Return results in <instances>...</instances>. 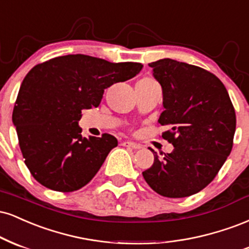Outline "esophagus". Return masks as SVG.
<instances>
[{"instance_id":"1","label":"esophagus","mask_w":249,"mask_h":249,"mask_svg":"<svg viewBox=\"0 0 249 249\" xmlns=\"http://www.w3.org/2000/svg\"><path fill=\"white\" fill-rule=\"evenodd\" d=\"M122 144L124 145V147H129L131 149H135V150H137V149H141L142 145L139 144V143L136 142H133V141H124Z\"/></svg>"}]
</instances>
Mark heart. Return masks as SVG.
Instances as JSON below:
<instances>
[{
  "label": "heart",
  "mask_w": 249,
  "mask_h": 249,
  "mask_svg": "<svg viewBox=\"0 0 249 249\" xmlns=\"http://www.w3.org/2000/svg\"><path fill=\"white\" fill-rule=\"evenodd\" d=\"M143 80H148V81H151V80H153V79H150V78H144V79H143Z\"/></svg>",
  "instance_id": "1"
}]
</instances>
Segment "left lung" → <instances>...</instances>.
I'll return each instance as SVG.
<instances>
[{
  "mask_svg": "<svg viewBox=\"0 0 249 249\" xmlns=\"http://www.w3.org/2000/svg\"><path fill=\"white\" fill-rule=\"evenodd\" d=\"M162 86L159 122L169 128L163 139L174 145L163 160L143 171L148 185L169 198L197 194L209 185L233 147L235 112L226 87L211 72L164 58L149 64Z\"/></svg>",
  "mask_w": 249,
  "mask_h": 249,
  "instance_id": "left-lung-1",
  "label": "left lung"
}]
</instances>
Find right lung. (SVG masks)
Returning <instances> with one entry per match:
<instances>
[{
    "label": "right lung",
    "instance_id": "obj_1",
    "mask_svg": "<svg viewBox=\"0 0 249 249\" xmlns=\"http://www.w3.org/2000/svg\"><path fill=\"white\" fill-rule=\"evenodd\" d=\"M142 67L67 54L30 70L15 102L13 124L25 165L38 183L72 192L90 182L118 140L109 134L81 136V110L98 107L105 89L134 78Z\"/></svg>",
    "mask_w": 249,
    "mask_h": 249
}]
</instances>
